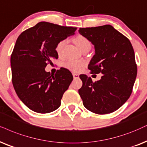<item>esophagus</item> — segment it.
<instances>
[{
  "label": "esophagus",
  "mask_w": 147,
  "mask_h": 147,
  "mask_svg": "<svg viewBox=\"0 0 147 147\" xmlns=\"http://www.w3.org/2000/svg\"><path fill=\"white\" fill-rule=\"evenodd\" d=\"M72 76H73L74 79H77V78L79 77V75H78V74H76V73L72 74Z\"/></svg>",
  "instance_id": "esophagus-1"
}]
</instances>
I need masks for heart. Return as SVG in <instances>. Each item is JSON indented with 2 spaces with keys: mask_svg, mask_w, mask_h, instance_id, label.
Returning a JSON list of instances; mask_svg holds the SVG:
<instances>
[{
  "mask_svg": "<svg viewBox=\"0 0 147 147\" xmlns=\"http://www.w3.org/2000/svg\"><path fill=\"white\" fill-rule=\"evenodd\" d=\"M66 40L64 39L62 40L57 44L55 50H56L57 53L58 54H60L61 53L63 47H64L65 44H66ZM74 42L77 45V47L81 49H82L83 48L85 47H87V46H91V42L88 40V38H87L86 37L83 36V35H78L77 37H75V39H74ZM84 64L85 63L83 61L70 60L65 63V67L67 68L68 69L72 70V71L79 72L80 70L82 69Z\"/></svg>",
  "mask_w": 147,
  "mask_h": 147,
  "instance_id": "1",
  "label": "heart"
}]
</instances>
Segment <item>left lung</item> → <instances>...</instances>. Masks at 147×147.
<instances>
[{"mask_svg":"<svg viewBox=\"0 0 147 147\" xmlns=\"http://www.w3.org/2000/svg\"><path fill=\"white\" fill-rule=\"evenodd\" d=\"M79 32L95 47V55L88 65L91 73H102L96 82L87 75L79 76L83 85L79 94L83 105L96 114L114 112L129 98L136 78L132 45L111 25L80 28Z\"/></svg>","mask_w":147,"mask_h":147,"instance_id":"8db88e82","label":"left lung"}]
</instances>
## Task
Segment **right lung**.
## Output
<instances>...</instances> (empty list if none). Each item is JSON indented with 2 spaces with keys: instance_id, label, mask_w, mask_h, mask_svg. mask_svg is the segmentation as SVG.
<instances>
[{
  "instance_id": "1",
  "label": "right lung",
  "mask_w": 147,
  "mask_h": 147,
  "mask_svg": "<svg viewBox=\"0 0 147 147\" xmlns=\"http://www.w3.org/2000/svg\"><path fill=\"white\" fill-rule=\"evenodd\" d=\"M76 30L41 22L18 36L11 56L12 83L17 95L30 110L48 113L60 107L73 77L66 68L52 75L45 68L58 58L57 44Z\"/></svg>"
}]
</instances>
